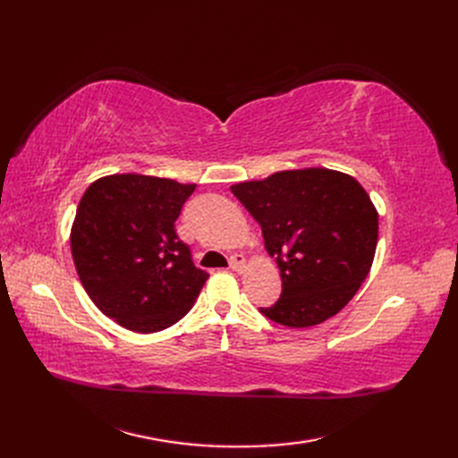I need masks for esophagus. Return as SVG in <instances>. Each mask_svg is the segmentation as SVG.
I'll list each match as a JSON object with an SVG mask.
<instances>
[{
	"label": "esophagus",
	"instance_id": "esophagus-1",
	"mask_svg": "<svg viewBox=\"0 0 458 458\" xmlns=\"http://www.w3.org/2000/svg\"><path fill=\"white\" fill-rule=\"evenodd\" d=\"M229 267H231L233 271H237V273H242V271L246 269V259H244V256H242V254H234V256L231 258V263H229Z\"/></svg>",
	"mask_w": 458,
	"mask_h": 458
}]
</instances>
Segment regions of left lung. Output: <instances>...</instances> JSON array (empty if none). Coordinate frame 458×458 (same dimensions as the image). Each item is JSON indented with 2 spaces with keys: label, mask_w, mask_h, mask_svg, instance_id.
Wrapping results in <instances>:
<instances>
[{
  "label": "left lung",
  "mask_w": 458,
  "mask_h": 458,
  "mask_svg": "<svg viewBox=\"0 0 458 458\" xmlns=\"http://www.w3.org/2000/svg\"><path fill=\"white\" fill-rule=\"evenodd\" d=\"M276 259L283 293L259 311L308 328L340 313L372 267L378 212L355 177L328 168L275 172L231 185Z\"/></svg>",
  "instance_id": "obj_1"
}]
</instances>
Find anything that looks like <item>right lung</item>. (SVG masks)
<instances>
[{
	"label": "right lung",
	"instance_id": "obj_1",
	"mask_svg": "<svg viewBox=\"0 0 458 458\" xmlns=\"http://www.w3.org/2000/svg\"><path fill=\"white\" fill-rule=\"evenodd\" d=\"M195 187L130 172L95 179L81 197L71 229L76 273L120 327L150 335L197 301L208 273L192 266L174 229Z\"/></svg>",
	"mask_w": 458,
	"mask_h": 458
}]
</instances>
